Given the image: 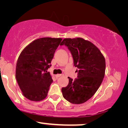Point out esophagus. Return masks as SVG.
<instances>
[{
  "label": "esophagus",
  "mask_w": 128,
  "mask_h": 128,
  "mask_svg": "<svg viewBox=\"0 0 128 128\" xmlns=\"http://www.w3.org/2000/svg\"><path fill=\"white\" fill-rule=\"evenodd\" d=\"M61 76H62V74H58L55 75V77H56V78H59V77H60Z\"/></svg>",
  "instance_id": "1"
}]
</instances>
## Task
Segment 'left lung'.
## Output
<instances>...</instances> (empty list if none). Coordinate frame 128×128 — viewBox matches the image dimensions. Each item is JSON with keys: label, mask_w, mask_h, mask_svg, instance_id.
Here are the masks:
<instances>
[{"label": "left lung", "mask_w": 128, "mask_h": 128, "mask_svg": "<svg viewBox=\"0 0 128 128\" xmlns=\"http://www.w3.org/2000/svg\"><path fill=\"white\" fill-rule=\"evenodd\" d=\"M60 45L67 46L73 59L78 77H69V84L62 87L63 97L69 102L80 104L92 98L102 83L106 60L100 50L91 42L82 38H64Z\"/></svg>", "instance_id": "obj_1"}]
</instances>
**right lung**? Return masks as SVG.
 I'll return each instance as SVG.
<instances>
[{"label":"right lung","instance_id":"obj_1","mask_svg":"<svg viewBox=\"0 0 128 128\" xmlns=\"http://www.w3.org/2000/svg\"><path fill=\"white\" fill-rule=\"evenodd\" d=\"M62 38H41L27 45L19 56L16 78L23 95L31 101L46 98L53 82L50 72L56 50Z\"/></svg>","mask_w":128,"mask_h":128}]
</instances>
